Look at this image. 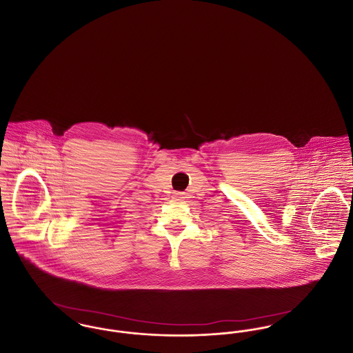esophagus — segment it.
Here are the masks:
<instances>
[{
  "label": "esophagus",
  "mask_w": 353,
  "mask_h": 353,
  "mask_svg": "<svg viewBox=\"0 0 353 353\" xmlns=\"http://www.w3.org/2000/svg\"><path fill=\"white\" fill-rule=\"evenodd\" d=\"M173 199H176L177 201H180V200H184L185 194L183 192H174L173 193Z\"/></svg>",
  "instance_id": "1"
}]
</instances>
